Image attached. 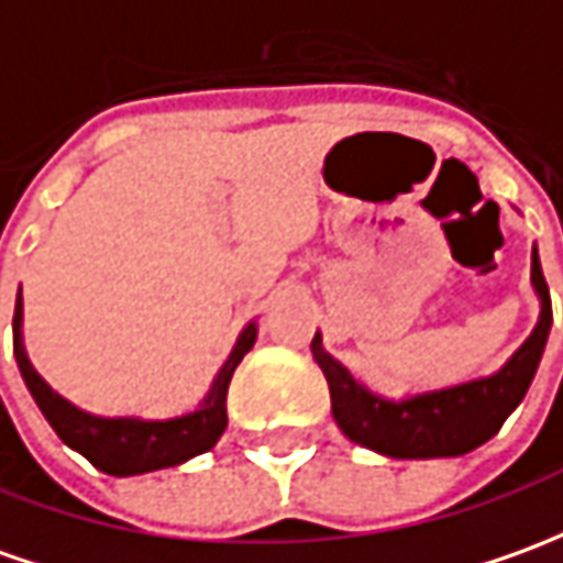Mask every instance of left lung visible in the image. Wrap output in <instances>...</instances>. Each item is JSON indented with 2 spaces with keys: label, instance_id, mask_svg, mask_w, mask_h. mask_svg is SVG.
Wrapping results in <instances>:
<instances>
[{
  "label": "left lung",
  "instance_id": "obj_1",
  "mask_svg": "<svg viewBox=\"0 0 563 563\" xmlns=\"http://www.w3.org/2000/svg\"><path fill=\"white\" fill-rule=\"evenodd\" d=\"M533 286L542 298L537 330L530 332L521 351L496 376L443 388V391L419 394L400 404L382 400L357 385L345 366L323 351L320 335H313L311 354L330 382L332 416L339 428L354 443H363L391 459L462 456L490 441L511 410L523 400L552 330V298L537 250H533Z\"/></svg>",
  "mask_w": 563,
  "mask_h": 563
}]
</instances>
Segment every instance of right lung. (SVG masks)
<instances>
[{
	"label": "right lung",
	"instance_id": "add662e5",
	"mask_svg": "<svg viewBox=\"0 0 563 563\" xmlns=\"http://www.w3.org/2000/svg\"><path fill=\"white\" fill-rule=\"evenodd\" d=\"M21 317H24V301L18 292L14 301V357L21 366L26 388L33 400L40 404L42 416L48 426L55 428L57 438L73 446L76 453L89 459L98 472L113 474V477H129V474L156 472V468H172L181 465L185 459L200 456L212 450L221 431L228 426V385H231L236 363L246 357V351L255 345V323H250L243 335L236 339L231 357L224 361L218 373L216 385L209 397L202 400L197 412H187L178 419L166 422H141V419H101L89 412L76 410L60 394H55L42 376L26 361L24 342H21Z\"/></svg>",
	"mask_w": 563,
	"mask_h": 563
}]
</instances>
